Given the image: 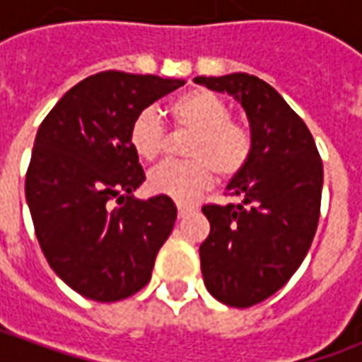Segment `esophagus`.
Instances as JSON below:
<instances>
[{"label":"esophagus","instance_id":"1","mask_svg":"<svg viewBox=\"0 0 362 362\" xmlns=\"http://www.w3.org/2000/svg\"><path fill=\"white\" fill-rule=\"evenodd\" d=\"M196 211V207L194 205H186V204H178V217L184 219V217H188L189 213Z\"/></svg>","mask_w":362,"mask_h":362}]
</instances>
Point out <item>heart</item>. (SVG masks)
I'll return each instance as SVG.
<instances>
[{
    "label": "heart",
    "instance_id": "heart-1",
    "mask_svg": "<svg viewBox=\"0 0 362 362\" xmlns=\"http://www.w3.org/2000/svg\"><path fill=\"white\" fill-rule=\"evenodd\" d=\"M174 122L194 132L184 163H163L149 174V188L155 194L189 202L209 188L215 170L230 178L244 168L252 153L248 129L230 118L227 103L211 90L196 89L178 96L170 106ZM129 143L143 160H155L165 147V127L155 110L139 112L129 127Z\"/></svg>",
    "mask_w": 362,
    "mask_h": 362
}]
</instances>
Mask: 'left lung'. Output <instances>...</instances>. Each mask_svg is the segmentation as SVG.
I'll use <instances>...</instances> for the list:
<instances>
[{
    "label": "left lung",
    "mask_w": 362,
    "mask_h": 362,
    "mask_svg": "<svg viewBox=\"0 0 362 362\" xmlns=\"http://www.w3.org/2000/svg\"><path fill=\"white\" fill-rule=\"evenodd\" d=\"M194 81L233 96L250 124V158L227 186L240 204L204 205L211 230L199 246L207 291L248 308L277 293L308 254L324 168L306 124L272 85L248 74Z\"/></svg>",
    "instance_id": "1"
}]
</instances>
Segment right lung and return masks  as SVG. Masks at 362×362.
I'll return each mask as SVG.
<instances>
[{
  "label": "right lung",
  "mask_w": 362,
  "mask_h": 362,
  "mask_svg": "<svg viewBox=\"0 0 362 362\" xmlns=\"http://www.w3.org/2000/svg\"><path fill=\"white\" fill-rule=\"evenodd\" d=\"M184 83L124 71L90 75L38 127L25 182L36 238L56 275L85 298L116 303L141 291L173 233L170 197L132 196L145 173L129 127Z\"/></svg>",
  "instance_id": "obj_1"
}]
</instances>
